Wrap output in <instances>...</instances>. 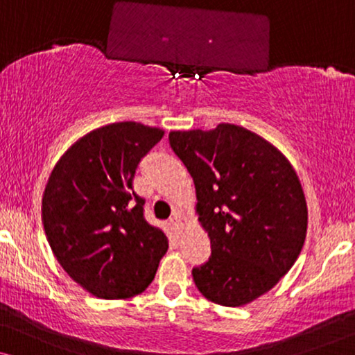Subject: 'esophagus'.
<instances>
[{
    "label": "esophagus",
    "instance_id": "1",
    "mask_svg": "<svg viewBox=\"0 0 355 355\" xmlns=\"http://www.w3.org/2000/svg\"><path fill=\"white\" fill-rule=\"evenodd\" d=\"M169 223L174 226V230L181 231L182 230V221H181V216L178 215V213H174V215L169 218Z\"/></svg>",
    "mask_w": 355,
    "mask_h": 355
}]
</instances>
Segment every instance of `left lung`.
Returning a JSON list of instances; mask_svg holds the SVG:
<instances>
[{
    "instance_id": "obj_1",
    "label": "left lung",
    "mask_w": 355,
    "mask_h": 355,
    "mask_svg": "<svg viewBox=\"0 0 355 355\" xmlns=\"http://www.w3.org/2000/svg\"><path fill=\"white\" fill-rule=\"evenodd\" d=\"M173 152L191 173L211 255L193 266L211 302L239 307L268 293L302 250L307 203L297 174L273 145L234 124L173 130Z\"/></svg>"
}]
</instances>
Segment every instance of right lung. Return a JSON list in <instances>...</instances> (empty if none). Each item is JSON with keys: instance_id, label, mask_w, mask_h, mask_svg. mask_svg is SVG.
Masks as SVG:
<instances>
[{"instance_id": "right-lung-1", "label": "right lung", "mask_w": 355, "mask_h": 355, "mask_svg": "<svg viewBox=\"0 0 355 355\" xmlns=\"http://www.w3.org/2000/svg\"><path fill=\"white\" fill-rule=\"evenodd\" d=\"M164 132L140 123L92 130L56 163L42 200L53 254L66 273L100 299L144 293L168 250L164 232L145 220L135 169Z\"/></svg>"}]
</instances>
